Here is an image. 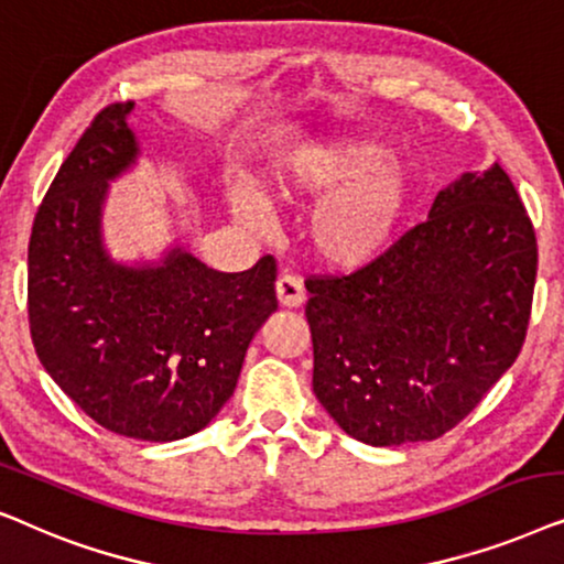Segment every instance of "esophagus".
Segmentation results:
<instances>
[{
	"label": "esophagus",
	"mask_w": 564,
	"mask_h": 564,
	"mask_svg": "<svg viewBox=\"0 0 564 564\" xmlns=\"http://www.w3.org/2000/svg\"><path fill=\"white\" fill-rule=\"evenodd\" d=\"M275 294H278V302H281V306H289V310H294V306H302L304 299H306L304 283L291 273L278 278Z\"/></svg>",
	"instance_id": "esophagus-1"
}]
</instances>
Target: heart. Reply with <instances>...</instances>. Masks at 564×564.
Instances as JSON below:
<instances>
[{"mask_svg":"<svg viewBox=\"0 0 564 564\" xmlns=\"http://www.w3.org/2000/svg\"><path fill=\"white\" fill-rule=\"evenodd\" d=\"M283 195L327 193L312 214V239L329 262L345 268L377 258L402 219L412 170L373 141H312L275 170ZM237 212L250 224H268V204L254 191L237 193Z\"/></svg>","mask_w":564,"mask_h":564,"instance_id":"heart-1","label":"heart"}]
</instances>
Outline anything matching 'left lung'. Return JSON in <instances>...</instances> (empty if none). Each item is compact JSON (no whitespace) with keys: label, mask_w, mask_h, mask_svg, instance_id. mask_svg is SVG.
Instances as JSON below:
<instances>
[{"label":"left lung","mask_w":564,"mask_h":564,"mask_svg":"<svg viewBox=\"0 0 564 564\" xmlns=\"http://www.w3.org/2000/svg\"><path fill=\"white\" fill-rule=\"evenodd\" d=\"M536 235L500 164L438 193L431 216L369 265L310 275L312 387L371 446L462 423L527 340Z\"/></svg>","instance_id":"obj_1"}]
</instances>
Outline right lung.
Masks as SVG:
<instances>
[{
    "mask_svg": "<svg viewBox=\"0 0 564 564\" xmlns=\"http://www.w3.org/2000/svg\"><path fill=\"white\" fill-rule=\"evenodd\" d=\"M133 102L102 108L37 206L28 247L30 337L77 408L118 435L177 441L235 394L247 345L278 310L275 258L219 273L175 247L118 265L100 239L108 180L137 160Z\"/></svg>",
    "mask_w": 564,
    "mask_h": 564,
    "instance_id": "1",
    "label": "right lung"
}]
</instances>
